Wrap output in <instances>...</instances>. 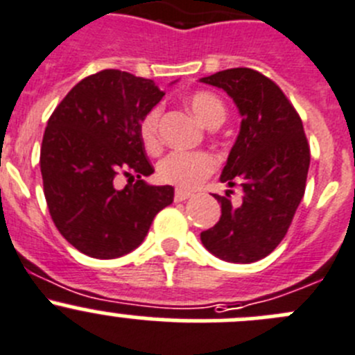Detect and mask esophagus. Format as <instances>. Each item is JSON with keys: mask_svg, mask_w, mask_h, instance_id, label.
Listing matches in <instances>:
<instances>
[{"mask_svg": "<svg viewBox=\"0 0 355 355\" xmlns=\"http://www.w3.org/2000/svg\"><path fill=\"white\" fill-rule=\"evenodd\" d=\"M191 192H187V191H182V189H177V191H175V201L177 202H182V201H185V199H189L191 198Z\"/></svg>", "mask_w": 355, "mask_h": 355, "instance_id": "34e87169", "label": "esophagus"}]
</instances>
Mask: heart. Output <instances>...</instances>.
Wrapping results in <instances>:
<instances>
[{
    "instance_id": "heart-1",
    "label": "heart",
    "mask_w": 355,
    "mask_h": 355,
    "mask_svg": "<svg viewBox=\"0 0 355 355\" xmlns=\"http://www.w3.org/2000/svg\"><path fill=\"white\" fill-rule=\"evenodd\" d=\"M187 105L192 114L205 126L222 125L225 119V105L215 94L206 90L194 92L187 97ZM161 107H153L146 112L139 125V135L149 153H156L161 146L159 139ZM216 161L208 153H177L168 154L157 164V177L168 185L178 189H194L215 171Z\"/></svg>"
}]
</instances>
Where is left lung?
<instances>
[{
	"label": "left lung",
	"mask_w": 355,
	"mask_h": 355,
	"mask_svg": "<svg viewBox=\"0 0 355 355\" xmlns=\"http://www.w3.org/2000/svg\"><path fill=\"white\" fill-rule=\"evenodd\" d=\"M199 81L222 88L239 109V135L220 182L243 189L241 205L230 202L232 191L215 194L222 216L201 232V243L220 260L251 263L276 250L304 198L311 164L304 125L279 86L253 69H227Z\"/></svg>",
	"instance_id": "1"
}]
</instances>
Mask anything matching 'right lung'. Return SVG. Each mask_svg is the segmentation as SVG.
<instances>
[{
    "label": "right lung",
    "mask_w": 355,
    "mask_h": 355,
    "mask_svg": "<svg viewBox=\"0 0 355 355\" xmlns=\"http://www.w3.org/2000/svg\"><path fill=\"white\" fill-rule=\"evenodd\" d=\"M163 95L153 79L105 69L81 79L48 119L40 156L44 198L58 232L88 257L133 251L173 202L171 185L144 180L154 168L139 135L140 119ZM119 173L136 184L118 189Z\"/></svg>",
    "instance_id": "1"
}]
</instances>
